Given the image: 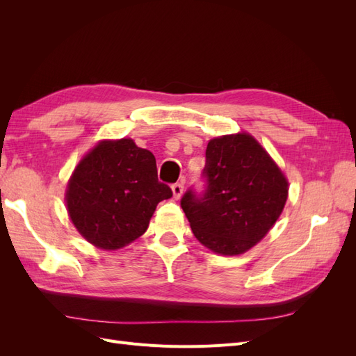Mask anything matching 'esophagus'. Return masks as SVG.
Instances as JSON below:
<instances>
[{"label":"esophagus","mask_w":356,"mask_h":356,"mask_svg":"<svg viewBox=\"0 0 356 356\" xmlns=\"http://www.w3.org/2000/svg\"><path fill=\"white\" fill-rule=\"evenodd\" d=\"M182 191H184V182H182V181L172 184V193H174L175 199H179L182 196Z\"/></svg>","instance_id":"obj_1"}]
</instances>
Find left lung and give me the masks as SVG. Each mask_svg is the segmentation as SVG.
<instances>
[{"mask_svg": "<svg viewBox=\"0 0 356 356\" xmlns=\"http://www.w3.org/2000/svg\"><path fill=\"white\" fill-rule=\"evenodd\" d=\"M202 177L207 187L181 199L196 239L221 255H238L260 242L282 213L288 181L250 134L213 138Z\"/></svg>", "mask_w": 356, "mask_h": 356, "instance_id": "1", "label": "left lung"}]
</instances>
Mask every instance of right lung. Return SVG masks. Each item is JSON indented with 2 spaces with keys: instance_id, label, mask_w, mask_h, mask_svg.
I'll return each mask as SVG.
<instances>
[{
  "instance_id": "obj_1",
  "label": "right lung",
  "mask_w": 356,
  "mask_h": 356,
  "mask_svg": "<svg viewBox=\"0 0 356 356\" xmlns=\"http://www.w3.org/2000/svg\"><path fill=\"white\" fill-rule=\"evenodd\" d=\"M172 197L152 152L132 139L101 141L75 168L67 208L75 229L101 250H118L148 229L157 203Z\"/></svg>"
}]
</instances>
